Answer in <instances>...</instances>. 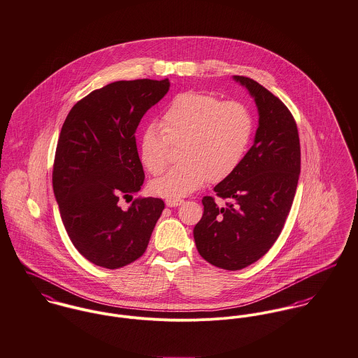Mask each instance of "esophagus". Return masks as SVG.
<instances>
[{
  "label": "esophagus",
  "mask_w": 358,
  "mask_h": 358,
  "mask_svg": "<svg viewBox=\"0 0 358 358\" xmlns=\"http://www.w3.org/2000/svg\"><path fill=\"white\" fill-rule=\"evenodd\" d=\"M182 203H184V200H182V199H166V206H167V207H177V206H180V204H182Z\"/></svg>",
  "instance_id": "esophagus-1"
}]
</instances>
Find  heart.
I'll return each instance as SVG.
<instances>
[{"label": "heart", "instance_id": "b5f03b06", "mask_svg": "<svg viewBox=\"0 0 358 358\" xmlns=\"http://www.w3.org/2000/svg\"><path fill=\"white\" fill-rule=\"evenodd\" d=\"M158 124L150 123L138 141V158L151 174L166 164L167 140H181V162L152 180L150 191L163 198L192 194L208 180L218 182L235 173L252 136L248 110L238 101L199 93L177 94L166 107Z\"/></svg>", "mask_w": 358, "mask_h": 358}]
</instances>
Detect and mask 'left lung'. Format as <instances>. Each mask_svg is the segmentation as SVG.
<instances>
[{
	"mask_svg": "<svg viewBox=\"0 0 358 358\" xmlns=\"http://www.w3.org/2000/svg\"><path fill=\"white\" fill-rule=\"evenodd\" d=\"M258 110L254 144L234 174L214 187L222 199H201L203 217L194 229L199 254L211 265L243 269L264 257L284 227L301 173L296 123L282 101L254 80L235 76Z\"/></svg>",
	"mask_w": 358,
	"mask_h": 358,
	"instance_id": "1",
	"label": "left lung"
}]
</instances>
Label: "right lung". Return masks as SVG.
<instances>
[{
	"instance_id": "right-lung-1",
	"label": "right lung",
	"mask_w": 358,
	"mask_h": 358,
	"mask_svg": "<svg viewBox=\"0 0 358 358\" xmlns=\"http://www.w3.org/2000/svg\"><path fill=\"white\" fill-rule=\"evenodd\" d=\"M169 80H117L93 90L69 113L57 141L53 192L76 248L97 266L118 269L147 250L164 208L162 199L120 196L141 189L136 130L169 92Z\"/></svg>"
}]
</instances>
